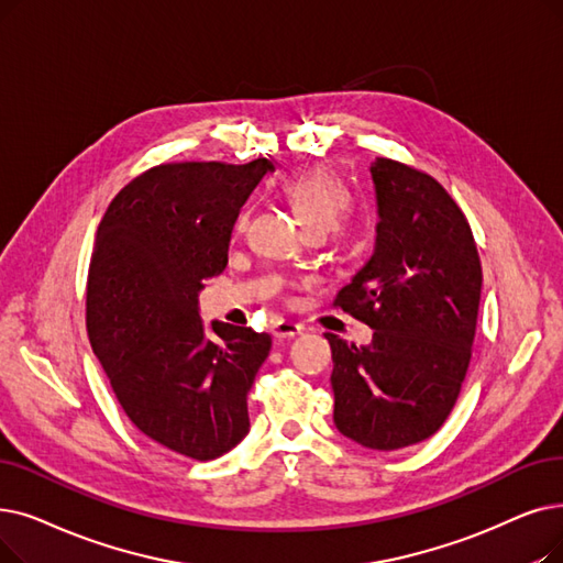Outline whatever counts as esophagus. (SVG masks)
<instances>
[{
	"label": "esophagus",
	"mask_w": 563,
	"mask_h": 563,
	"mask_svg": "<svg viewBox=\"0 0 563 563\" xmlns=\"http://www.w3.org/2000/svg\"><path fill=\"white\" fill-rule=\"evenodd\" d=\"M301 327L299 324H295V322H287V320H278V322H274V327H272V335L276 338V340H291V338H297V335H301Z\"/></svg>",
	"instance_id": "34e87169"
}]
</instances>
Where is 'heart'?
Returning <instances> with one entry per match:
<instances>
[{
  "label": "heart",
  "instance_id": "obj_1",
  "mask_svg": "<svg viewBox=\"0 0 563 563\" xmlns=\"http://www.w3.org/2000/svg\"><path fill=\"white\" fill-rule=\"evenodd\" d=\"M283 198L295 209L306 232L329 234L340 228L352 209V192L342 179L327 167H308L280 181ZM246 223V213L239 211L234 230Z\"/></svg>",
  "mask_w": 563,
  "mask_h": 563
}]
</instances>
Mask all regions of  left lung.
I'll use <instances>...</instances> for the list:
<instances>
[{"instance_id": "8db88e82", "label": "left lung", "mask_w": 563, "mask_h": 563, "mask_svg": "<svg viewBox=\"0 0 563 563\" xmlns=\"http://www.w3.org/2000/svg\"><path fill=\"white\" fill-rule=\"evenodd\" d=\"M377 198L375 251L335 306L375 333L333 352V423L373 451L434 434L451 413L472 358L481 260L467 218L444 186L390 158L371 165Z\"/></svg>"}]
</instances>
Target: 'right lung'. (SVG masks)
Wrapping results in <instances>:
<instances>
[{
	"instance_id": "add662e5",
	"label": "right lung",
	"mask_w": 563,
	"mask_h": 563,
	"mask_svg": "<svg viewBox=\"0 0 563 563\" xmlns=\"http://www.w3.org/2000/svg\"><path fill=\"white\" fill-rule=\"evenodd\" d=\"M268 169L266 158L152 167L117 192L96 232L93 354L135 428L192 460L221 457L251 430L246 396L272 335L205 327L198 295L225 268L234 218Z\"/></svg>"
}]
</instances>
